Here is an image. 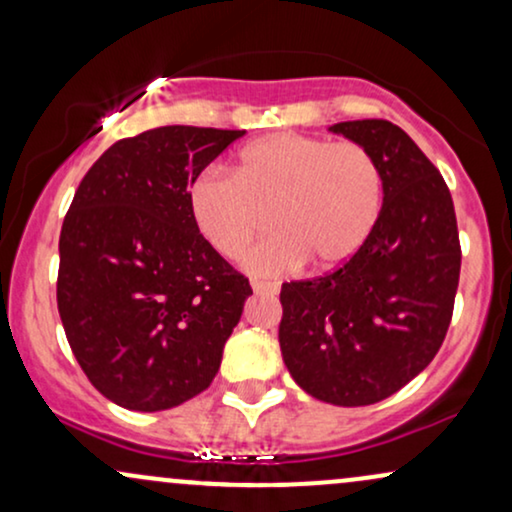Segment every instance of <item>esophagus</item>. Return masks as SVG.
<instances>
[{"label": "esophagus", "instance_id": "obj_1", "mask_svg": "<svg viewBox=\"0 0 512 512\" xmlns=\"http://www.w3.org/2000/svg\"><path fill=\"white\" fill-rule=\"evenodd\" d=\"M250 286H252V291H255V293H264V295H276V293H279V283H272V281L252 279Z\"/></svg>", "mask_w": 512, "mask_h": 512}]
</instances>
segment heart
Segmentation results:
<instances>
[{
    "label": "heart",
    "instance_id": "1",
    "mask_svg": "<svg viewBox=\"0 0 512 512\" xmlns=\"http://www.w3.org/2000/svg\"><path fill=\"white\" fill-rule=\"evenodd\" d=\"M381 205L384 174L365 145L303 133L255 140L238 152L231 176L207 169L188 186L197 233L226 260L248 250L269 212L276 231L245 257L260 276L307 260L315 269L341 267L372 236Z\"/></svg>",
    "mask_w": 512,
    "mask_h": 512
}]
</instances>
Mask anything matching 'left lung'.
<instances>
[{
  "label": "left lung",
  "mask_w": 512,
  "mask_h": 512,
  "mask_svg": "<svg viewBox=\"0 0 512 512\" xmlns=\"http://www.w3.org/2000/svg\"><path fill=\"white\" fill-rule=\"evenodd\" d=\"M384 174V205L367 243L317 279L281 286V355L300 389L343 408L372 405L439 353L460 279L453 197L403 128L384 119L334 123Z\"/></svg>",
  "instance_id": "left-lung-1"
}]
</instances>
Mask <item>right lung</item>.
I'll return each instance as SVG.
<instances>
[{"label":"right lung","instance_id":"obj_1","mask_svg":"<svg viewBox=\"0 0 512 512\" xmlns=\"http://www.w3.org/2000/svg\"><path fill=\"white\" fill-rule=\"evenodd\" d=\"M243 133L162 126L123 138L73 195L59 317L85 377L121 408H176L217 377L252 288L197 233L188 186Z\"/></svg>","mask_w":512,"mask_h":512}]
</instances>
